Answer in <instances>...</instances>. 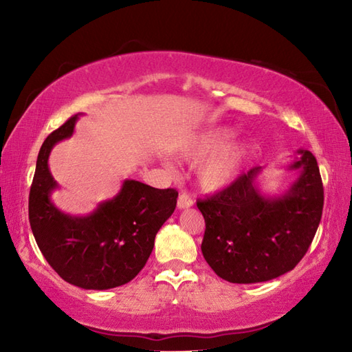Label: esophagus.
I'll return each mask as SVG.
<instances>
[{"label": "esophagus", "instance_id": "1", "mask_svg": "<svg viewBox=\"0 0 352 352\" xmlns=\"http://www.w3.org/2000/svg\"><path fill=\"white\" fill-rule=\"evenodd\" d=\"M193 204V198L189 195V193H186V192H183V193H180V197H178V201H177V206H178V208H189L190 206Z\"/></svg>", "mask_w": 352, "mask_h": 352}]
</instances>
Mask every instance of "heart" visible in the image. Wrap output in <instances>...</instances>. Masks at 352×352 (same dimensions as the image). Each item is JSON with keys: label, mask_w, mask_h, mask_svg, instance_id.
Wrapping results in <instances>:
<instances>
[{"label": "heart", "mask_w": 352, "mask_h": 352, "mask_svg": "<svg viewBox=\"0 0 352 352\" xmlns=\"http://www.w3.org/2000/svg\"><path fill=\"white\" fill-rule=\"evenodd\" d=\"M234 136L230 126H213L192 136L182 149V157L188 162L206 159L198 170L199 184L207 190H218L230 184L250 154L245 142H227Z\"/></svg>", "instance_id": "b5f03b06"}]
</instances>
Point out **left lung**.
<instances>
[{
	"mask_svg": "<svg viewBox=\"0 0 352 352\" xmlns=\"http://www.w3.org/2000/svg\"><path fill=\"white\" fill-rule=\"evenodd\" d=\"M290 169H301L283 197L266 198L256 186L260 166L239 175L226 189L198 199L206 221L201 251L216 275L251 284L292 271L305 256L324 208L318 162L307 149Z\"/></svg>",
	"mask_w": 352,
	"mask_h": 352,
	"instance_id": "obj_1",
	"label": "left lung"
}]
</instances>
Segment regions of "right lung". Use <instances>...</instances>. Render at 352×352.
I'll list each match as a JSON object with an SVG mask.
<instances>
[{
	"label": "right lung",
	"instance_id": "right-lung-1",
	"mask_svg": "<svg viewBox=\"0 0 352 352\" xmlns=\"http://www.w3.org/2000/svg\"><path fill=\"white\" fill-rule=\"evenodd\" d=\"M77 115L52 131L41 146L28 198V219L50 266L74 286L106 290L131 281L154 248V239L174 213L178 192L125 180L113 199L87 216H69L51 203L57 188L48 157L72 136Z\"/></svg>",
	"mask_w": 352,
	"mask_h": 352
}]
</instances>
